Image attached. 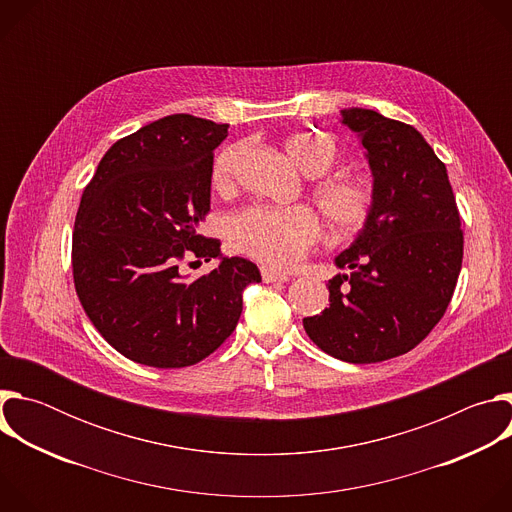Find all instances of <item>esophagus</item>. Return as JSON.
Returning <instances> with one entry per match:
<instances>
[{
	"instance_id": "34e87169",
	"label": "esophagus",
	"mask_w": 512,
	"mask_h": 512,
	"mask_svg": "<svg viewBox=\"0 0 512 512\" xmlns=\"http://www.w3.org/2000/svg\"><path fill=\"white\" fill-rule=\"evenodd\" d=\"M261 275H263V281L265 283H283V281H289V275L287 273H281V271H275V269H269V267H263L261 269Z\"/></svg>"
}]
</instances>
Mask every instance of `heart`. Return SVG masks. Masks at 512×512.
<instances>
[{"instance_id":"obj_1","label":"heart","mask_w":512,"mask_h":512,"mask_svg":"<svg viewBox=\"0 0 512 512\" xmlns=\"http://www.w3.org/2000/svg\"><path fill=\"white\" fill-rule=\"evenodd\" d=\"M241 145H231L216 156L212 180L218 190H227L235 182ZM285 150L304 174L318 176L336 160V145L326 135H294ZM314 200L328 229L336 235H350L362 227L371 212L369 186L354 178H330L316 186ZM233 245L271 267L296 265L320 239L318 218L304 206L267 208L251 206L231 221Z\"/></svg>"}]
</instances>
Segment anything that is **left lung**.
I'll use <instances>...</instances> for the list:
<instances>
[{
	"instance_id": "8db88e82",
	"label": "left lung",
	"mask_w": 512,
	"mask_h": 512,
	"mask_svg": "<svg viewBox=\"0 0 512 512\" xmlns=\"http://www.w3.org/2000/svg\"><path fill=\"white\" fill-rule=\"evenodd\" d=\"M340 123L369 162L371 212L334 257L330 308L304 318L308 336L344 362H381L415 348L442 320L462 267L464 237L444 162L411 125L348 107Z\"/></svg>"
}]
</instances>
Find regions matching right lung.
<instances>
[{"mask_svg":"<svg viewBox=\"0 0 512 512\" xmlns=\"http://www.w3.org/2000/svg\"><path fill=\"white\" fill-rule=\"evenodd\" d=\"M227 123L168 115L115 141L85 188L72 235L79 300L101 336L133 362L180 369L206 358L235 330L255 263L221 257L198 235L210 208L212 152ZM192 252L217 267L190 280Z\"/></svg>","mask_w":512,"mask_h":512,"instance_id":"add662e5","label":"right lung"}]
</instances>
